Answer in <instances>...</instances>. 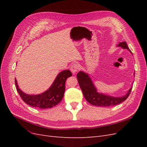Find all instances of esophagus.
Segmentation results:
<instances>
[{
    "mask_svg": "<svg viewBox=\"0 0 147 147\" xmlns=\"http://www.w3.org/2000/svg\"><path fill=\"white\" fill-rule=\"evenodd\" d=\"M78 69H79V66L77 64H72V65L70 66V68L71 72L72 73H75L76 72H77Z\"/></svg>",
    "mask_w": 147,
    "mask_h": 147,
    "instance_id": "obj_1",
    "label": "esophagus"
}]
</instances>
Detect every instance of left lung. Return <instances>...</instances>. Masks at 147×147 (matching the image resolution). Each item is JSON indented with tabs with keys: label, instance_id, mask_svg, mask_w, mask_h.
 I'll list each match as a JSON object with an SVG mask.
<instances>
[{
	"label": "left lung",
	"instance_id": "left-lung-1",
	"mask_svg": "<svg viewBox=\"0 0 147 147\" xmlns=\"http://www.w3.org/2000/svg\"><path fill=\"white\" fill-rule=\"evenodd\" d=\"M117 47H121L123 49H127L132 53L126 42H119ZM134 75H135V73H134ZM77 77L84 98L89 103L95 106L109 107L121 103L127 98L132 88L131 87L124 96L121 97L111 96L97 92V88L94 86L90 75L83 71H80L77 75Z\"/></svg>",
	"mask_w": 147,
	"mask_h": 147
}]
</instances>
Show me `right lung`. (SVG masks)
Here are the masks:
<instances>
[{
    "mask_svg": "<svg viewBox=\"0 0 147 147\" xmlns=\"http://www.w3.org/2000/svg\"><path fill=\"white\" fill-rule=\"evenodd\" d=\"M72 75L69 70L59 72L51 86L47 91L39 94H28L19 88L15 78L17 91L26 104L40 109L51 108L58 104L63 99L65 92V84L67 78Z\"/></svg>",
    "mask_w": 147,
    "mask_h": 147,
    "instance_id": "add662e5",
    "label": "right lung"
}]
</instances>
